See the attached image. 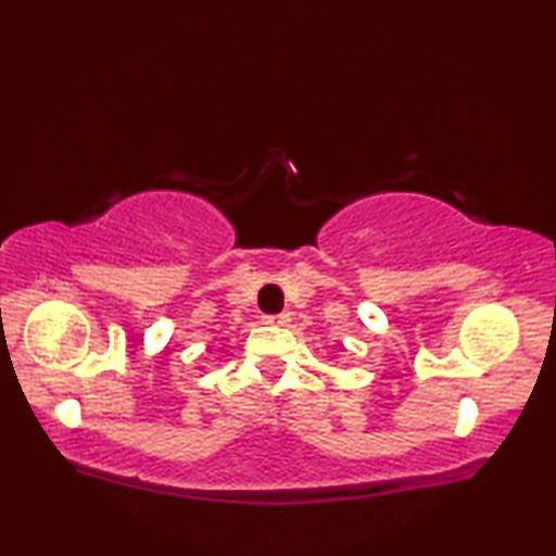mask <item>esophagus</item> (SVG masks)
Returning a JSON list of instances; mask_svg holds the SVG:
<instances>
[{
	"label": "esophagus",
	"mask_w": 556,
	"mask_h": 556,
	"mask_svg": "<svg viewBox=\"0 0 556 556\" xmlns=\"http://www.w3.org/2000/svg\"><path fill=\"white\" fill-rule=\"evenodd\" d=\"M288 321H291V316H288V314L265 316V324H270V326H288Z\"/></svg>",
	"instance_id": "1"
}]
</instances>
